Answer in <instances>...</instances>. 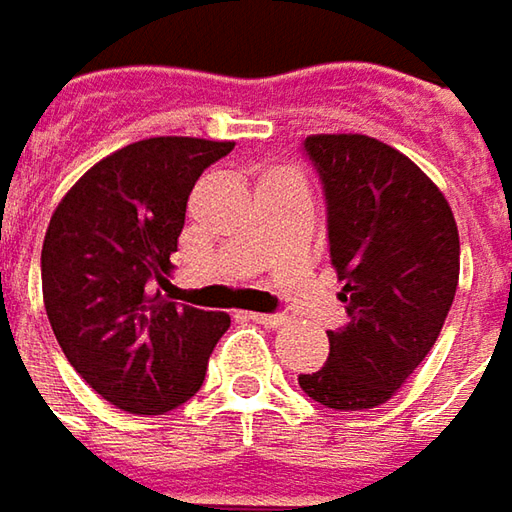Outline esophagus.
<instances>
[{"instance_id":"obj_1","label":"esophagus","mask_w":512,"mask_h":512,"mask_svg":"<svg viewBox=\"0 0 512 512\" xmlns=\"http://www.w3.org/2000/svg\"><path fill=\"white\" fill-rule=\"evenodd\" d=\"M250 319H253L256 325H265V327L285 325V316H282V313H250Z\"/></svg>"}]
</instances>
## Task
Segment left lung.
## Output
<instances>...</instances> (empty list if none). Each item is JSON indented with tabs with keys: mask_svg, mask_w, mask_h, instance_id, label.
Returning <instances> with one entry per match:
<instances>
[{
	"mask_svg": "<svg viewBox=\"0 0 512 512\" xmlns=\"http://www.w3.org/2000/svg\"><path fill=\"white\" fill-rule=\"evenodd\" d=\"M330 262L350 322L299 387L333 410L384 404L424 362L459 285V227L444 193L404 153L362 133H316Z\"/></svg>",
	"mask_w": 512,
	"mask_h": 512,
	"instance_id": "obj_1",
	"label": "left lung"
}]
</instances>
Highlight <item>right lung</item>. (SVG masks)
<instances>
[{"label": "right lung", "mask_w": 512, "mask_h": 512, "mask_svg": "<svg viewBox=\"0 0 512 512\" xmlns=\"http://www.w3.org/2000/svg\"><path fill=\"white\" fill-rule=\"evenodd\" d=\"M233 142L153 136L96 162L50 216L42 296L73 370L110 404L159 416L205 382L207 359L230 316L176 305L170 253L187 196Z\"/></svg>", "instance_id": "obj_1"}]
</instances>
